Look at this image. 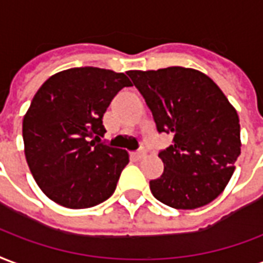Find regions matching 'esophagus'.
Listing matches in <instances>:
<instances>
[{
    "label": "esophagus",
    "mask_w": 263,
    "mask_h": 263,
    "mask_svg": "<svg viewBox=\"0 0 263 263\" xmlns=\"http://www.w3.org/2000/svg\"><path fill=\"white\" fill-rule=\"evenodd\" d=\"M131 156L134 157V159H137V160H141L142 157L146 156V151H138V152H134V153H131Z\"/></svg>",
    "instance_id": "34e87169"
}]
</instances>
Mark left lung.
<instances>
[{
  "label": "left lung",
  "instance_id": "8db88e82",
  "mask_svg": "<svg viewBox=\"0 0 263 263\" xmlns=\"http://www.w3.org/2000/svg\"><path fill=\"white\" fill-rule=\"evenodd\" d=\"M151 108L159 132H173V145L159 157L164 171L151 191L174 209H196L220 195L241 153L240 120L211 78L192 68L128 71Z\"/></svg>",
  "mask_w": 263,
  "mask_h": 263
}]
</instances>
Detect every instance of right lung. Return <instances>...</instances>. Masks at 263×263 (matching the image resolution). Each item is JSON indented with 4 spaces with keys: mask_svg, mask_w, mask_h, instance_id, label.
Listing matches in <instances>:
<instances>
[{
    "mask_svg": "<svg viewBox=\"0 0 263 263\" xmlns=\"http://www.w3.org/2000/svg\"><path fill=\"white\" fill-rule=\"evenodd\" d=\"M125 73L95 67L71 68L43 83L23 117L25 156L46 196L69 209L102 203L116 191L128 152L100 143L103 116Z\"/></svg>",
    "mask_w": 263,
    "mask_h": 263,
    "instance_id": "add662e5",
    "label": "right lung"
}]
</instances>
